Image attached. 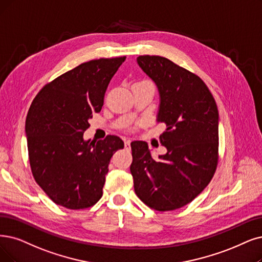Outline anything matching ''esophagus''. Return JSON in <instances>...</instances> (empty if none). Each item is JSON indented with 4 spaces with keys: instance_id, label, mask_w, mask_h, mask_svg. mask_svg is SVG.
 I'll return each mask as SVG.
<instances>
[{
    "instance_id": "34e87169",
    "label": "esophagus",
    "mask_w": 262,
    "mask_h": 262,
    "mask_svg": "<svg viewBox=\"0 0 262 262\" xmlns=\"http://www.w3.org/2000/svg\"><path fill=\"white\" fill-rule=\"evenodd\" d=\"M130 144H131V140L130 139L124 141V147H125V149H130Z\"/></svg>"
}]
</instances>
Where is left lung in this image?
Listing matches in <instances>:
<instances>
[{"instance_id": "left-lung-1", "label": "left lung", "mask_w": 262, "mask_h": 262, "mask_svg": "<svg viewBox=\"0 0 262 262\" xmlns=\"http://www.w3.org/2000/svg\"><path fill=\"white\" fill-rule=\"evenodd\" d=\"M137 61L158 88L157 121L166 124L160 142L167 151L155 160L147 143H131L134 190L154 210L173 211L200 194L216 171L218 110L193 73L160 56H140Z\"/></svg>"}]
</instances>
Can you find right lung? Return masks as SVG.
<instances>
[{
  "mask_svg": "<svg viewBox=\"0 0 262 262\" xmlns=\"http://www.w3.org/2000/svg\"><path fill=\"white\" fill-rule=\"evenodd\" d=\"M125 57L81 63L45 85L26 120L31 170L56 204L70 210L95 205L103 194L115 151L123 148L116 135L85 141L93 113H99L112 77Z\"/></svg>",
  "mask_w": 262,
  "mask_h": 262,
  "instance_id": "obj_1",
  "label": "right lung"
}]
</instances>
